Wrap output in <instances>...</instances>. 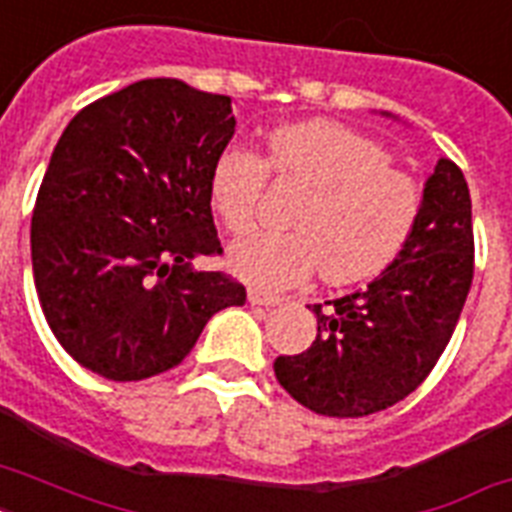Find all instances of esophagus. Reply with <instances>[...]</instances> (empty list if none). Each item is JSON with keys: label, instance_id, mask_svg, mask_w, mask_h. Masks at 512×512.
I'll return each instance as SVG.
<instances>
[{"label": "esophagus", "instance_id": "esophagus-1", "mask_svg": "<svg viewBox=\"0 0 512 512\" xmlns=\"http://www.w3.org/2000/svg\"><path fill=\"white\" fill-rule=\"evenodd\" d=\"M247 300L252 305H263V308H268V305H279L284 297L271 295V292H265V289H260V287H249L247 289Z\"/></svg>", "mask_w": 512, "mask_h": 512}]
</instances>
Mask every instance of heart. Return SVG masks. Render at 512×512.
<instances>
[{
	"label": "heart",
	"mask_w": 512,
	"mask_h": 512,
	"mask_svg": "<svg viewBox=\"0 0 512 512\" xmlns=\"http://www.w3.org/2000/svg\"><path fill=\"white\" fill-rule=\"evenodd\" d=\"M388 148L327 119L271 132L265 159L228 146L212 159L209 207L231 233L255 223L265 172L305 188L289 212L292 231L233 241L228 263L260 287H292L321 268L329 284L372 279L412 236L422 196L414 177L390 167Z\"/></svg>",
	"instance_id": "b5f03b06"
}]
</instances>
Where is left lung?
<instances>
[{
  "label": "left lung",
  "mask_w": 512,
  "mask_h": 512,
  "mask_svg": "<svg viewBox=\"0 0 512 512\" xmlns=\"http://www.w3.org/2000/svg\"><path fill=\"white\" fill-rule=\"evenodd\" d=\"M473 281V212L465 175L438 159L412 236L361 292L313 305L319 335L273 372L289 396L327 417H364L417 390L460 321Z\"/></svg>",
  "instance_id": "1"
}]
</instances>
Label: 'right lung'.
I'll return each mask as SVG.
<instances>
[{
    "label": "right lung",
    "instance_id": "right-lung-1",
    "mask_svg": "<svg viewBox=\"0 0 512 512\" xmlns=\"http://www.w3.org/2000/svg\"><path fill=\"white\" fill-rule=\"evenodd\" d=\"M231 98L143 79L95 100L52 151L31 217V263L52 335L84 369L146 380L183 361L247 289L193 268L220 255L207 177L233 138Z\"/></svg>",
    "mask_w": 512,
    "mask_h": 512
}]
</instances>
